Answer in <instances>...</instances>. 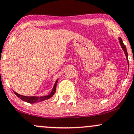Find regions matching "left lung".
Instances as JSON below:
<instances>
[{"label": "left lung", "mask_w": 134, "mask_h": 134, "mask_svg": "<svg viewBox=\"0 0 134 134\" xmlns=\"http://www.w3.org/2000/svg\"><path fill=\"white\" fill-rule=\"evenodd\" d=\"M119 40H120V43L121 46V48H122L123 50H124V52H125V55H126V57H127V61H128V53H127V48H126V47H125V44H124V43H123V41H122V40H121V38H119Z\"/></svg>", "instance_id": "obj_1"}]
</instances>
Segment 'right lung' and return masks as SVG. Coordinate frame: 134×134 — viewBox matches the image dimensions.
Wrapping results in <instances>:
<instances>
[{
    "label": "right lung",
    "instance_id": "obj_1",
    "mask_svg": "<svg viewBox=\"0 0 134 134\" xmlns=\"http://www.w3.org/2000/svg\"><path fill=\"white\" fill-rule=\"evenodd\" d=\"M58 82V79L57 80L56 82L55 83V85L53 86V90H52L51 93L48 96H40V97H37V96H23V95H20L19 94H18L16 92L14 91V93H15V94L17 96L19 97L21 99H22L23 101H26V102L29 103H35L38 102H41V101L45 100V99H49L51 97H52L54 94L55 91H56V87H57V83Z\"/></svg>",
    "mask_w": 134,
    "mask_h": 134
}]
</instances>
